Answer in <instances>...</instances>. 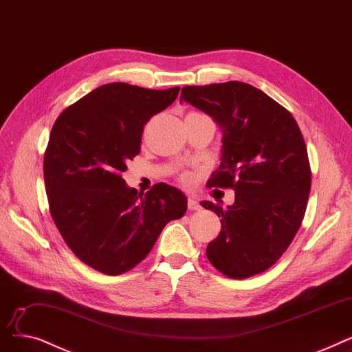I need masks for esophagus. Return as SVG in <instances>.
<instances>
[{
    "label": "esophagus",
    "mask_w": 352,
    "mask_h": 352,
    "mask_svg": "<svg viewBox=\"0 0 352 352\" xmlns=\"http://www.w3.org/2000/svg\"><path fill=\"white\" fill-rule=\"evenodd\" d=\"M188 208L190 209V210H200V204H199V200L196 199V197H193V196H189V199H188Z\"/></svg>",
    "instance_id": "esophagus-1"
}]
</instances>
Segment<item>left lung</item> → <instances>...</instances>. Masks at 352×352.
Masks as SVG:
<instances>
[{"label":"left lung","instance_id":"1","mask_svg":"<svg viewBox=\"0 0 352 352\" xmlns=\"http://www.w3.org/2000/svg\"><path fill=\"white\" fill-rule=\"evenodd\" d=\"M186 102L210 116L222 133L221 164L209 185L232 188L228 208L208 200L222 230L206 256L223 275L245 279L271 267L298 232L311 190V169L292 114L241 81L182 89Z\"/></svg>","mask_w":352,"mask_h":352}]
</instances>
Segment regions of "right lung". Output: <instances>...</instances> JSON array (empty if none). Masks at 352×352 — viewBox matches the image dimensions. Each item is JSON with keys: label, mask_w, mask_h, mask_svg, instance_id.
Masks as SVG:
<instances>
[{"label": "right lung", "mask_w": 352, "mask_h": 352, "mask_svg": "<svg viewBox=\"0 0 352 352\" xmlns=\"http://www.w3.org/2000/svg\"><path fill=\"white\" fill-rule=\"evenodd\" d=\"M179 91L109 82L65 109L53 126L44 156L50 212L74 255L98 272L135 267L163 228L186 213L188 197L179 189L157 183L143 195L120 176L140 153L144 124Z\"/></svg>", "instance_id": "right-lung-1"}]
</instances>
